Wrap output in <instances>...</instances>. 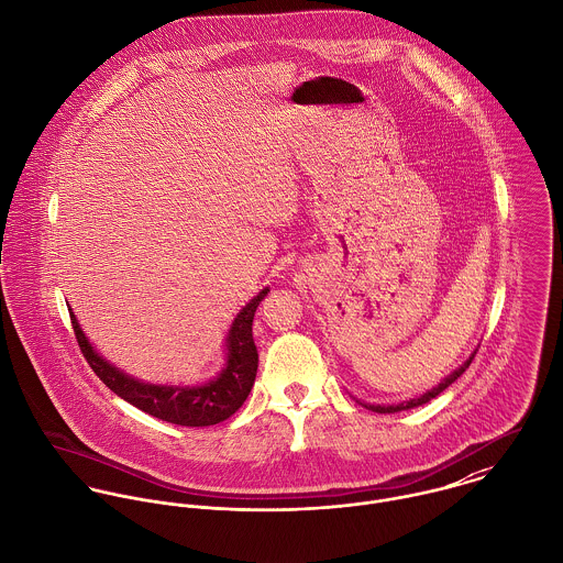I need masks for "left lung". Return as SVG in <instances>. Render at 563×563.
Listing matches in <instances>:
<instances>
[{
	"mask_svg": "<svg viewBox=\"0 0 563 563\" xmlns=\"http://www.w3.org/2000/svg\"><path fill=\"white\" fill-rule=\"evenodd\" d=\"M473 357H475V353H473V355H471V357H468V360H466L457 371H453L451 375H446V377H444L435 388H431L429 393H424V395H422V397H418V399H409V401H402L399 402V405H368V402H366V405L362 402V405H364V407H368V409H373V411H377V413H395V411H402V409H411V407L424 405V402L435 399L440 393H444V390H446V388H449L457 377H462V373L471 366Z\"/></svg>",
	"mask_w": 563,
	"mask_h": 563,
	"instance_id": "1",
	"label": "left lung"
}]
</instances>
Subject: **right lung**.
Masks as SVG:
<instances>
[{"instance_id": "obj_1", "label": "right lung", "mask_w": 563, "mask_h": 563, "mask_svg": "<svg viewBox=\"0 0 563 563\" xmlns=\"http://www.w3.org/2000/svg\"><path fill=\"white\" fill-rule=\"evenodd\" d=\"M268 295V288L260 290L232 322L230 333L225 338V364L221 373L201 386H161L141 382L117 366H112L103 355L95 351L81 331L80 322L74 312L71 322L78 338L81 353L95 375L123 401L132 402L134 407L181 427H210L221 420H228L234 411H239L242 402L246 401L255 373H257V349L253 342V317L260 301Z\"/></svg>"}]
</instances>
